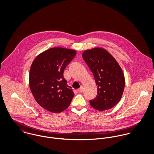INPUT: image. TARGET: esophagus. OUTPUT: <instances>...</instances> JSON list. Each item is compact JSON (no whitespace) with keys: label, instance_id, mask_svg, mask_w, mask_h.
Instances as JSON below:
<instances>
[{"label":"esophagus","instance_id":"esophagus-1","mask_svg":"<svg viewBox=\"0 0 154 154\" xmlns=\"http://www.w3.org/2000/svg\"><path fill=\"white\" fill-rule=\"evenodd\" d=\"M83 89H84V88H83V87H81L80 88H79L78 89V91L79 92H82V91H83Z\"/></svg>","mask_w":154,"mask_h":154}]
</instances>
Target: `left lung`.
I'll list each match as a JSON object with an SVG mask.
<instances>
[{
	"label": "left lung",
	"mask_w": 154,
	"mask_h": 154,
	"mask_svg": "<svg viewBox=\"0 0 154 154\" xmlns=\"http://www.w3.org/2000/svg\"><path fill=\"white\" fill-rule=\"evenodd\" d=\"M82 57L97 86V97L89 101L90 105L99 111L112 108L120 101L124 91L125 79L122 68L112 56L102 48L85 50Z\"/></svg>",
	"instance_id": "1"
}]
</instances>
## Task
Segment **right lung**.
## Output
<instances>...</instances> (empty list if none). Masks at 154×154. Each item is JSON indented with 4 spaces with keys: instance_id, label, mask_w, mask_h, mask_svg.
<instances>
[{
    "instance_id": "obj_1",
    "label": "right lung",
    "mask_w": 154,
    "mask_h": 154,
    "mask_svg": "<svg viewBox=\"0 0 154 154\" xmlns=\"http://www.w3.org/2000/svg\"><path fill=\"white\" fill-rule=\"evenodd\" d=\"M76 54L74 50L51 48L38 55L29 70V84L37 103L45 110L60 112L70 105L74 93L63 72Z\"/></svg>"
}]
</instances>
